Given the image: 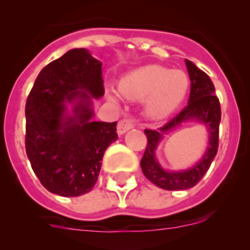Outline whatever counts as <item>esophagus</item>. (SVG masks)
I'll use <instances>...</instances> for the list:
<instances>
[{"mask_svg": "<svg viewBox=\"0 0 250 250\" xmlns=\"http://www.w3.org/2000/svg\"><path fill=\"white\" fill-rule=\"evenodd\" d=\"M133 127H134V120H132V118H123L117 125V133L121 135Z\"/></svg>", "mask_w": 250, "mask_h": 250, "instance_id": "esophagus-1", "label": "esophagus"}]
</instances>
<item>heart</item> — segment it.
<instances>
[{
  "label": "heart",
  "mask_w": 250,
  "mask_h": 250,
  "mask_svg": "<svg viewBox=\"0 0 250 250\" xmlns=\"http://www.w3.org/2000/svg\"><path fill=\"white\" fill-rule=\"evenodd\" d=\"M120 89L128 98H145L147 115L163 118L184 102L188 90V78L183 71L161 65H146L123 77ZM110 99L115 100V97L110 95Z\"/></svg>",
  "instance_id": "b5f03b06"
}]
</instances>
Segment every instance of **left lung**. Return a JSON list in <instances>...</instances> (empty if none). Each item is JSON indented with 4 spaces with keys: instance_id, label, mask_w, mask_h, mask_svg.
Returning a JSON list of instances; mask_svg holds the SVG:
<instances>
[{
    "instance_id": "1",
    "label": "left lung",
    "mask_w": 250,
    "mask_h": 250,
    "mask_svg": "<svg viewBox=\"0 0 250 250\" xmlns=\"http://www.w3.org/2000/svg\"><path fill=\"white\" fill-rule=\"evenodd\" d=\"M186 67L191 80L190 99L175 117L158 130L145 129L147 145L140 161L144 175L165 190H186L200 183L208 172L219 147V125L221 120L220 102L215 95V88L208 75L186 59ZM188 119L203 122L209 129V147L204 158L193 168L185 172H167L162 169L154 158V150L162 135Z\"/></svg>"
}]
</instances>
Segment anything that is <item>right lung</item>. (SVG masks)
Instances as JSON below:
<instances>
[{
    "mask_svg": "<svg viewBox=\"0 0 250 250\" xmlns=\"http://www.w3.org/2000/svg\"><path fill=\"white\" fill-rule=\"evenodd\" d=\"M102 62L76 48L44 66L25 105V148L32 170L49 192L77 197L89 192L105 150L118 138L117 122H94L90 97L104 95ZM78 100L74 115L64 103Z\"/></svg>",
    "mask_w": 250,
    "mask_h": 250,
    "instance_id": "1",
    "label": "right lung"
}]
</instances>
